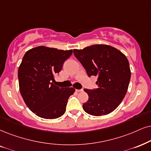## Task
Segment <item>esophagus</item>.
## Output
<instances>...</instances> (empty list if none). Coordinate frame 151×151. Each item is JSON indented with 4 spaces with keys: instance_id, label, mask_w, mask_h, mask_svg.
I'll list each match as a JSON object with an SVG mask.
<instances>
[{
    "instance_id": "34e87169",
    "label": "esophagus",
    "mask_w": 151,
    "mask_h": 151,
    "mask_svg": "<svg viewBox=\"0 0 151 151\" xmlns=\"http://www.w3.org/2000/svg\"><path fill=\"white\" fill-rule=\"evenodd\" d=\"M76 91H77V92H82V91H83V89H76Z\"/></svg>"
}]
</instances>
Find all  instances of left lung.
<instances>
[{"instance_id": "left-lung-1", "label": "left lung", "mask_w": 151, "mask_h": 151, "mask_svg": "<svg viewBox=\"0 0 151 151\" xmlns=\"http://www.w3.org/2000/svg\"><path fill=\"white\" fill-rule=\"evenodd\" d=\"M73 53L88 77H98L97 88L84 89L88 100L83 104V110L95 116L111 113L123 101L128 88L131 72L126 56L106 45L74 49Z\"/></svg>"}]
</instances>
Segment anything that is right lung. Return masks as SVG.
Listing matches in <instances>:
<instances>
[{"label":"right lung","mask_w":151,"mask_h":151,"mask_svg":"<svg viewBox=\"0 0 151 151\" xmlns=\"http://www.w3.org/2000/svg\"><path fill=\"white\" fill-rule=\"evenodd\" d=\"M72 53V49L40 46L23 57L18 70L19 91L28 107L39 117L55 119L65 112L68 98L75 89L56 86L54 76Z\"/></svg>","instance_id":"obj_1"}]
</instances>
